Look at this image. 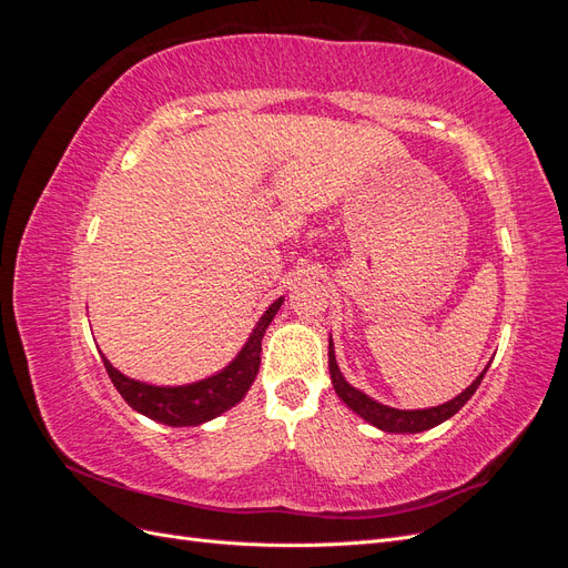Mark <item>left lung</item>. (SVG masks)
<instances>
[{"instance_id": "8db88e82", "label": "left lung", "mask_w": 568, "mask_h": 568, "mask_svg": "<svg viewBox=\"0 0 568 568\" xmlns=\"http://www.w3.org/2000/svg\"><path fill=\"white\" fill-rule=\"evenodd\" d=\"M486 369L476 376V382L467 390H462L450 403L438 405V407H428V409H393V407H386L382 403L372 400L369 395L353 388L346 379H343L338 372V365H336L332 341H329V374H332V384L338 393V398L346 403L353 412H357V415L365 422H369L372 426H379L382 432H388V434H419V432H426V428L438 426L445 419H450L476 393L480 382H484Z\"/></svg>"}]
</instances>
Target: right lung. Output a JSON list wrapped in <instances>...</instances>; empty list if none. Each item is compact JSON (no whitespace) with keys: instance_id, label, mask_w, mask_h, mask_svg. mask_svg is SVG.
Instances as JSON below:
<instances>
[{"instance_id":"add662e5","label":"right lung","mask_w":568,"mask_h":568,"mask_svg":"<svg viewBox=\"0 0 568 568\" xmlns=\"http://www.w3.org/2000/svg\"><path fill=\"white\" fill-rule=\"evenodd\" d=\"M282 303L284 298H277L267 307L261 322L255 324V329L246 341L244 351L239 353L234 363L205 382H199L192 386H178V388H161V386H149L142 382L128 379V376L120 374L106 357H104V367L118 393L125 398V403L132 409L142 412V415H146L149 419H156L168 426L203 424L222 415V412H227L230 407H234L251 388L257 367H261L265 329L270 326L272 317L277 315Z\"/></svg>"}]
</instances>
